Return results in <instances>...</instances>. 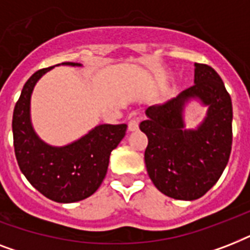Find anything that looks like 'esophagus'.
<instances>
[{
    "mask_svg": "<svg viewBox=\"0 0 250 250\" xmlns=\"http://www.w3.org/2000/svg\"><path fill=\"white\" fill-rule=\"evenodd\" d=\"M139 129V122L136 121V119H131V121L128 122V131H137Z\"/></svg>",
    "mask_w": 250,
    "mask_h": 250,
    "instance_id": "esophagus-1",
    "label": "esophagus"
}]
</instances>
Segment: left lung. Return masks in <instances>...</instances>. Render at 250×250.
Wrapping results in <instances>:
<instances>
[{
  "label": "left lung",
  "mask_w": 250,
  "mask_h": 250,
  "mask_svg": "<svg viewBox=\"0 0 250 250\" xmlns=\"http://www.w3.org/2000/svg\"><path fill=\"white\" fill-rule=\"evenodd\" d=\"M194 98L208 113L197 129L186 130L184 107ZM145 114L140 129L148 136L144 158L153 184L175 200L202 197L221 178L232 145V102L221 76L194 63V85Z\"/></svg>",
  "instance_id": "8db88e82"
}]
</instances>
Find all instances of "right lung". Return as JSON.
I'll list each match as a JSON object with an SVG mask.
<instances>
[{"label":"right lung","mask_w":250,"mask_h":250,"mask_svg":"<svg viewBox=\"0 0 250 250\" xmlns=\"http://www.w3.org/2000/svg\"><path fill=\"white\" fill-rule=\"evenodd\" d=\"M62 64L82 66L74 62ZM52 68L35 72L21 89L13 114L14 150L21 171L41 194L70 204L89 197L101 186L110 154L125 137L127 125H100L64 146L44 143L31 123V94L39 79Z\"/></svg>","instance_id":"add662e5"}]
</instances>
